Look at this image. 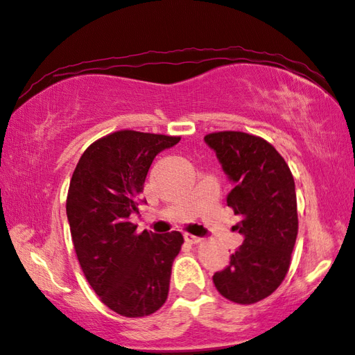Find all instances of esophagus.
I'll list each match as a JSON object with an SVG mask.
<instances>
[{"mask_svg":"<svg viewBox=\"0 0 355 355\" xmlns=\"http://www.w3.org/2000/svg\"><path fill=\"white\" fill-rule=\"evenodd\" d=\"M184 239H186V243H189V244H198V243H201V238L200 236L191 235V233H184Z\"/></svg>","mask_w":355,"mask_h":355,"instance_id":"1","label":"esophagus"}]
</instances>
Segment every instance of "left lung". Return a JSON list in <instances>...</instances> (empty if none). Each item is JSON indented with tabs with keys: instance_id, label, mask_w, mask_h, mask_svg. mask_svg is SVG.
Segmentation results:
<instances>
[{
	"instance_id": "obj_1",
	"label": "left lung",
	"mask_w": 355,
	"mask_h": 355,
	"mask_svg": "<svg viewBox=\"0 0 355 355\" xmlns=\"http://www.w3.org/2000/svg\"><path fill=\"white\" fill-rule=\"evenodd\" d=\"M205 140L233 182L227 206L241 216L235 230L244 235L214 284L225 299L250 305L268 297L288 273L299 227L294 178L282 155L258 135L220 131Z\"/></svg>"
}]
</instances>
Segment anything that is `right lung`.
Returning <instances> with one entry per match:
<instances>
[{"label": "right lung", "mask_w": 355, "mask_h": 355, "mask_svg": "<svg viewBox=\"0 0 355 355\" xmlns=\"http://www.w3.org/2000/svg\"><path fill=\"white\" fill-rule=\"evenodd\" d=\"M182 137L122 130L92 143L73 172L67 218L88 284L110 310L145 318L168 299L171 270L184 243L180 232L143 230L140 193L154 158Z\"/></svg>", "instance_id": "add662e5"}]
</instances>
